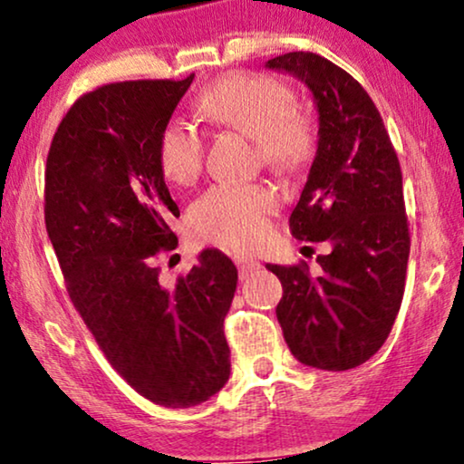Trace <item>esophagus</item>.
<instances>
[{
  "mask_svg": "<svg viewBox=\"0 0 464 464\" xmlns=\"http://www.w3.org/2000/svg\"><path fill=\"white\" fill-rule=\"evenodd\" d=\"M236 263H237L239 277H242V280H248V277H252L258 269H261V263H258L256 258H250V256H237Z\"/></svg>",
  "mask_w": 464,
  "mask_h": 464,
  "instance_id": "obj_1",
  "label": "esophagus"
}]
</instances>
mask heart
<instances>
[{
	"mask_svg": "<svg viewBox=\"0 0 464 464\" xmlns=\"http://www.w3.org/2000/svg\"><path fill=\"white\" fill-rule=\"evenodd\" d=\"M208 119L256 140L263 163L277 174H295L314 159L316 129L296 110L293 89L267 73H228L201 91L197 99ZM206 140L193 122L171 119L160 129L157 163L171 184L188 187L203 168ZM276 195L267 187L209 188L193 203L190 231L199 242L248 252L269 237Z\"/></svg>",
	"mask_w": 464,
	"mask_h": 464,
	"instance_id": "b5f03b06",
	"label": "heart"
}]
</instances>
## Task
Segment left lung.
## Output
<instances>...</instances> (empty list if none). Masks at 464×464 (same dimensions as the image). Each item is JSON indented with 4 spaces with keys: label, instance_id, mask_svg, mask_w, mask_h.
<instances>
[{
    "label": "left lung",
    "instance_id": "1",
    "mask_svg": "<svg viewBox=\"0 0 464 464\" xmlns=\"http://www.w3.org/2000/svg\"><path fill=\"white\" fill-rule=\"evenodd\" d=\"M265 67L293 73L316 102L318 150L288 222L301 242L331 244L316 277L305 261L267 265L284 290L276 316L296 361L345 372L384 345L403 301L401 165L378 108L348 72L316 53H286Z\"/></svg>",
    "mask_w": 464,
    "mask_h": 464
}]
</instances>
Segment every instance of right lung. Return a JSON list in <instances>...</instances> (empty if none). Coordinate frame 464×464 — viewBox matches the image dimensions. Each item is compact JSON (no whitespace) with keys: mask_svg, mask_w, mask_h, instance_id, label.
Segmentation results:
<instances>
[{"mask_svg":"<svg viewBox=\"0 0 464 464\" xmlns=\"http://www.w3.org/2000/svg\"><path fill=\"white\" fill-rule=\"evenodd\" d=\"M193 78L125 80L84 92L46 159V231L72 304L116 373L163 407L199 405L231 373L225 316L236 265L203 250L171 290L154 265L176 250L169 225L180 216L157 141Z\"/></svg>","mask_w":464,"mask_h":464,"instance_id":"right-lung-1","label":"right lung"}]
</instances>
